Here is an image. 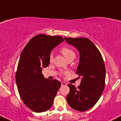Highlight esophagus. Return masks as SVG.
Returning a JSON list of instances; mask_svg holds the SVG:
<instances>
[{
    "instance_id": "34e87169",
    "label": "esophagus",
    "mask_w": 121,
    "mask_h": 121,
    "mask_svg": "<svg viewBox=\"0 0 121 121\" xmlns=\"http://www.w3.org/2000/svg\"><path fill=\"white\" fill-rule=\"evenodd\" d=\"M67 85V83L64 82H61V86H66Z\"/></svg>"
}]
</instances>
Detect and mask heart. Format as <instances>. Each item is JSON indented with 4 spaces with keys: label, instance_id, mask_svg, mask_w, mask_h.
<instances>
[{
    "label": "heart",
    "instance_id": "heart-1",
    "mask_svg": "<svg viewBox=\"0 0 121 121\" xmlns=\"http://www.w3.org/2000/svg\"><path fill=\"white\" fill-rule=\"evenodd\" d=\"M61 53L64 55V56L66 57V58L67 60H69L70 59H72V58L74 59V57H75V53L70 48H67V47H63L61 49ZM52 60L53 56L51 54L50 55V57H49V61L51 62L52 61Z\"/></svg>",
    "mask_w": 121,
    "mask_h": 121
}]
</instances>
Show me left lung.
I'll use <instances>...</instances> for the list:
<instances>
[{"label": "left lung", "instance_id": "obj_1", "mask_svg": "<svg viewBox=\"0 0 121 121\" xmlns=\"http://www.w3.org/2000/svg\"><path fill=\"white\" fill-rule=\"evenodd\" d=\"M64 39L79 52V63L76 73L81 77V85L77 88L73 85H68L70 92L66 97L67 103L74 110L86 111L99 101L104 88L106 67L103 59L90 39L85 38H64Z\"/></svg>", "mask_w": 121, "mask_h": 121}]
</instances>
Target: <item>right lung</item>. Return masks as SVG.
Wrapping results in <instances>:
<instances>
[{"label":"right lung","mask_w":121,"mask_h":121,"mask_svg":"<svg viewBox=\"0 0 121 121\" xmlns=\"http://www.w3.org/2000/svg\"><path fill=\"white\" fill-rule=\"evenodd\" d=\"M63 41L61 36L40 34L33 37L21 53L15 75L17 86L24 103L35 112L50 109L61 86L60 81L45 78L42 71L49 65L52 50Z\"/></svg>","instance_id":"1"}]
</instances>
